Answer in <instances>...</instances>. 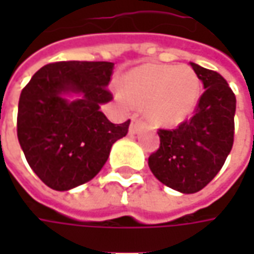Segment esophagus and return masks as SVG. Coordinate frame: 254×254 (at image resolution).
Listing matches in <instances>:
<instances>
[{
	"mask_svg": "<svg viewBox=\"0 0 254 254\" xmlns=\"http://www.w3.org/2000/svg\"><path fill=\"white\" fill-rule=\"evenodd\" d=\"M138 128H140V122H138V119H137V117H132L131 124H130V132H131V134H135V132L138 131Z\"/></svg>",
	"mask_w": 254,
	"mask_h": 254,
	"instance_id": "obj_1",
	"label": "esophagus"
}]
</instances>
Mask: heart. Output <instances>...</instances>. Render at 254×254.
<instances>
[{"mask_svg": "<svg viewBox=\"0 0 254 254\" xmlns=\"http://www.w3.org/2000/svg\"><path fill=\"white\" fill-rule=\"evenodd\" d=\"M122 87V100L144 106L147 119L164 127L184 122L199 102V77L187 64H144L123 77Z\"/></svg>", "mask_w": 254, "mask_h": 254, "instance_id": "1", "label": "heart"}]
</instances>
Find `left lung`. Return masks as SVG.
Returning <instances> with one entry per match:
<instances>
[{
  "label": "left lung",
  "mask_w": 254,
  "mask_h": 254,
  "mask_svg": "<svg viewBox=\"0 0 254 254\" xmlns=\"http://www.w3.org/2000/svg\"><path fill=\"white\" fill-rule=\"evenodd\" d=\"M190 66L205 92L190 120L172 130H158L160 148L148 158L155 178L182 193H195L216 177L235 135V93L218 72Z\"/></svg>",
  "instance_id": "1"
}]
</instances>
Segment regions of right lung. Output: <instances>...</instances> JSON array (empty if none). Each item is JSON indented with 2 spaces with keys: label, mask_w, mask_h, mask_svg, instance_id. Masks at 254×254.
Wrapping results in <instances>:
<instances>
[{
  "label": "right lung",
  "mask_w": 254,
  "mask_h": 254,
  "mask_svg": "<svg viewBox=\"0 0 254 254\" xmlns=\"http://www.w3.org/2000/svg\"><path fill=\"white\" fill-rule=\"evenodd\" d=\"M112 62L45 64L25 86L18 103L16 134L29 167L55 190H69L93 180L112 145L123 138L130 120L113 124L100 107L110 102ZM81 97L69 102L64 94Z\"/></svg>",
  "instance_id": "add662e5"
}]
</instances>
